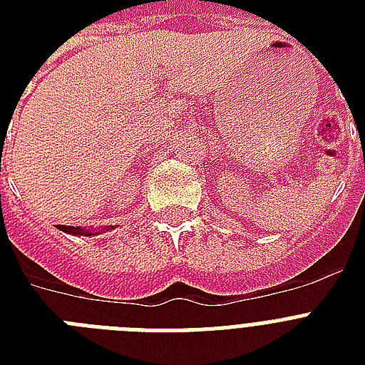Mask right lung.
<instances>
[{
  "label": "right lung",
  "instance_id": "right-lung-1",
  "mask_svg": "<svg viewBox=\"0 0 365 365\" xmlns=\"http://www.w3.org/2000/svg\"><path fill=\"white\" fill-rule=\"evenodd\" d=\"M60 231H64V233L70 235H83V237H91V235H98V233H91V231H85L81 227H71V225H58Z\"/></svg>",
  "mask_w": 365,
  "mask_h": 365
}]
</instances>
